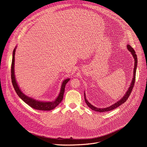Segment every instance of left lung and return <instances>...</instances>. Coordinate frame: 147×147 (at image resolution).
I'll return each mask as SVG.
<instances>
[{
  "mask_svg": "<svg viewBox=\"0 0 147 147\" xmlns=\"http://www.w3.org/2000/svg\"><path fill=\"white\" fill-rule=\"evenodd\" d=\"M127 48L129 49V51L131 53L132 55L133 56V57L134 58V60H135V62H134V75H133V80H132V82H131V86L130 87V88H129L127 92H126V94H125V95L118 102H117L116 103L113 104V105L109 107H108L107 108H103V109H101V108H96L94 106H92V105L86 99V94L84 93V99H85V102L86 103H87V105L88 106V107H90L92 110L94 111H96V112H108V111H112L113 109H116V108L119 107L120 105H121L123 103H124L125 101L127 100V99H128V98L129 97V96L130 95L131 92H132V90H133V87H134V84H135V81H136V69H137V55L136 54V52L134 51V50L133 49V48L130 45H127Z\"/></svg>",
  "mask_w": 147,
  "mask_h": 147,
  "instance_id": "1",
  "label": "left lung"
}]
</instances>
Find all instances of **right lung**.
I'll return each instance as SVG.
<instances>
[{
	"instance_id": "right-lung-1",
	"label": "right lung",
	"mask_w": 147,
	"mask_h": 147,
	"mask_svg": "<svg viewBox=\"0 0 147 147\" xmlns=\"http://www.w3.org/2000/svg\"><path fill=\"white\" fill-rule=\"evenodd\" d=\"M15 51L16 48L13 50V59L11 61V82L13 86L17 93V94L18 95V96L22 99L24 102H25L27 104H28L29 106H30L31 108L37 109V110H40V111H51L55 108L61 102L63 98V94L65 92V88L66 84L67 83V82L69 81L70 78L65 80L62 83V86L61 87V90L60 92V94L58 96V97L56 98V99L53 102H41L38 101L36 100H35L32 98H29L27 96L25 95L21 90H20L17 84L16 81L15 76H14V55H15Z\"/></svg>"
}]
</instances>
